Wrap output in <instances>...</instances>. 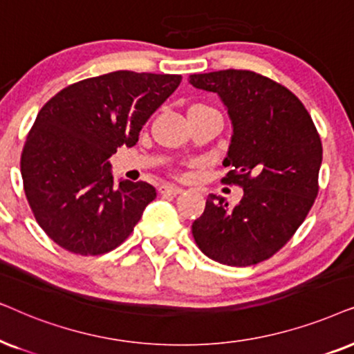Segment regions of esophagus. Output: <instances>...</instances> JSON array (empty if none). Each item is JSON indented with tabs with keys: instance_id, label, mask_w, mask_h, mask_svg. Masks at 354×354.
I'll list each match as a JSON object with an SVG mask.
<instances>
[{
	"instance_id": "1",
	"label": "esophagus",
	"mask_w": 354,
	"mask_h": 354,
	"mask_svg": "<svg viewBox=\"0 0 354 354\" xmlns=\"http://www.w3.org/2000/svg\"><path fill=\"white\" fill-rule=\"evenodd\" d=\"M158 192L162 196H178V194H181L183 189H181V187L173 186V185H163V186L158 187Z\"/></svg>"
}]
</instances>
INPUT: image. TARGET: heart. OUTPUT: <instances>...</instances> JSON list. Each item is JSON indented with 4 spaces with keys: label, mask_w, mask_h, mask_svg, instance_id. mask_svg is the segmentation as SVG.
<instances>
[{
    "label": "heart",
    "mask_w": 354,
    "mask_h": 354,
    "mask_svg": "<svg viewBox=\"0 0 354 354\" xmlns=\"http://www.w3.org/2000/svg\"><path fill=\"white\" fill-rule=\"evenodd\" d=\"M207 110H214V108H210V106H207V105H202V103H196V105H192L189 108L187 115H189V113H199V111H207Z\"/></svg>",
    "instance_id": "b5f03b06"
}]
</instances>
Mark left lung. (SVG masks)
<instances>
[{"mask_svg":"<svg viewBox=\"0 0 354 354\" xmlns=\"http://www.w3.org/2000/svg\"><path fill=\"white\" fill-rule=\"evenodd\" d=\"M196 88L218 93L233 136L223 183L243 187L230 207L209 196L192 223L202 252L225 266H254L279 252L296 233L319 192L322 142L313 118L293 92L252 71L192 74Z\"/></svg>","mask_w":354,"mask_h":354,"instance_id":"1","label":"left lung"}]
</instances>
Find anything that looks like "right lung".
<instances>
[{"mask_svg": "<svg viewBox=\"0 0 354 354\" xmlns=\"http://www.w3.org/2000/svg\"><path fill=\"white\" fill-rule=\"evenodd\" d=\"M180 74L133 71L71 84L41 106L24 144V191L37 223L66 251L100 256L133 233L157 191L144 181L113 186L110 157L133 147Z\"/></svg>", "mask_w": 354, "mask_h": 354, "instance_id": "obj_1", "label": "right lung"}]
</instances>
